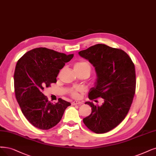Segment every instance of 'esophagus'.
Masks as SVG:
<instances>
[{"instance_id": "esophagus-1", "label": "esophagus", "mask_w": 156, "mask_h": 156, "mask_svg": "<svg viewBox=\"0 0 156 156\" xmlns=\"http://www.w3.org/2000/svg\"><path fill=\"white\" fill-rule=\"evenodd\" d=\"M72 104H73V105H82V104H83V102H82V101H73Z\"/></svg>"}]
</instances>
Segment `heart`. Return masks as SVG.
Segmentation results:
<instances>
[{
  "mask_svg": "<svg viewBox=\"0 0 156 156\" xmlns=\"http://www.w3.org/2000/svg\"><path fill=\"white\" fill-rule=\"evenodd\" d=\"M74 69L75 70H77L78 71H86L89 73H90L91 71V67L89 65V63L87 62H79L76 63V64L74 65ZM80 90V89L77 88L75 89H73L71 90V94L73 97H77L78 96V92Z\"/></svg>",
  "mask_w": 156,
  "mask_h": 156,
  "instance_id": "heart-1",
  "label": "heart"
}]
</instances>
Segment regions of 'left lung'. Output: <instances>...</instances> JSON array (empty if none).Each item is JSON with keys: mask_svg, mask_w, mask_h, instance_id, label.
<instances>
[{"mask_svg": "<svg viewBox=\"0 0 156 156\" xmlns=\"http://www.w3.org/2000/svg\"><path fill=\"white\" fill-rule=\"evenodd\" d=\"M78 54L89 60L96 73L89 98L104 100L101 106L86 101L92 112L83 122L95 133H106L116 127L129 112L136 90L134 64L124 51L105 44H96Z\"/></svg>", "mask_w": 156, "mask_h": 156, "instance_id": "1", "label": "left lung"}]
</instances>
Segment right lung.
Listing matches in <instances>:
<instances>
[{
    "label": "right lung",
    "instance_id": "obj_1",
    "mask_svg": "<svg viewBox=\"0 0 156 156\" xmlns=\"http://www.w3.org/2000/svg\"><path fill=\"white\" fill-rule=\"evenodd\" d=\"M73 56L38 48L27 52L16 63L14 73L16 100L28 122L39 129L48 130L56 125L71 105L61 98L53 104L42 90L56 82L60 70Z\"/></svg>",
    "mask_w": 156,
    "mask_h": 156
}]
</instances>
